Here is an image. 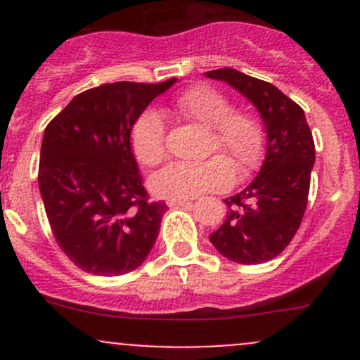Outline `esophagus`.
<instances>
[{
	"label": "esophagus",
	"instance_id": "esophagus-1",
	"mask_svg": "<svg viewBox=\"0 0 360 360\" xmlns=\"http://www.w3.org/2000/svg\"><path fill=\"white\" fill-rule=\"evenodd\" d=\"M186 203H190V200H188V198H169V200H167V205H169V207L186 205Z\"/></svg>",
	"mask_w": 360,
	"mask_h": 360
}]
</instances>
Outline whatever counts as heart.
I'll return each instance as SVG.
<instances>
[{
    "instance_id": "b5f03b06",
    "label": "heart",
    "mask_w": 360,
    "mask_h": 360,
    "mask_svg": "<svg viewBox=\"0 0 360 360\" xmlns=\"http://www.w3.org/2000/svg\"><path fill=\"white\" fill-rule=\"evenodd\" d=\"M183 118L209 129V153L202 162H176L151 177V188L160 197L191 198L209 191L226 190L235 170L249 176L259 169L266 153V129L254 112L233 110L231 101L219 90L195 85L183 90L172 103ZM130 148L137 162L155 167L167 157L165 125L157 111H144L130 132Z\"/></svg>"
}]
</instances>
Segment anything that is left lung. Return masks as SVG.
<instances>
[{"instance_id":"8db88e82","label":"left lung","mask_w":360,"mask_h":360,"mask_svg":"<svg viewBox=\"0 0 360 360\" xmlns=\"http://www.w3.org/2000/svg\"><path fill=\"white\" fill-rule=\"evenodd\" d=\"M205 75L248 97L266 129L263 167L244 191L224 200L230 210L210 242L233 263H264L291 244L307 210L315 162L311 130L304 111L271 83L231 68Z\"/></svg>"}]
</instances>
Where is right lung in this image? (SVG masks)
I'll list each match as a JSON object with an SVG mask.
<instances>
[{
    "label": "right lung",
    "instance_id": "1",
    "mask_svg": "<svg viewBox=\"0 0 360 360\" xmlns=\"http://www.w3.org/2000/svg\"><path fill=\"white\" fill-rule=\"evenodd\" d=\"M174 83H106L78 94L46 125L39 193L56 242L86 274L134 271L157 240L167 203L150 200L130 132Z\"/></svg>",
    "mask_w": 360,
    "mask_h": 360
}]
</instances>
